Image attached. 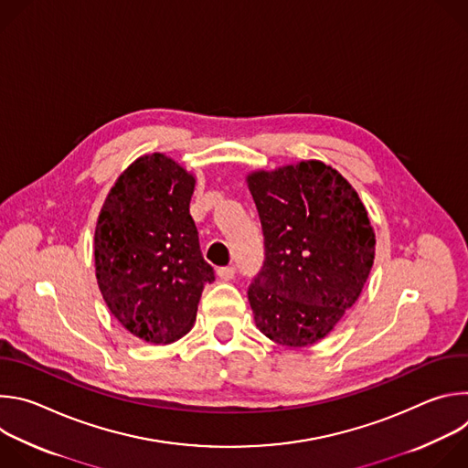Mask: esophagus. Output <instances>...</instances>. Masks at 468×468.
Instances as JSON below:
<instances>
[{
    "label": "esophagus",
    "instance_id": "34e87169",
    "mask_svg": "<svg viewBox=\"0 0 468 468\" xmlns=\"http://www.w3.org/2000/svg\"><path fill=\"white\" fill-rule=\"evenodd\" d=\"M217 276L222 280V282H229L235 278V266H222V269L217 271Z\"/></svg>",
    "mask_w": 468,
    "mask_h": 468
}]
</instances>
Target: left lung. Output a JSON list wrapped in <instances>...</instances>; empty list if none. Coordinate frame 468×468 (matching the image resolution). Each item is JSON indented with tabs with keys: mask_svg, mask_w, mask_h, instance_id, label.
Returning <instances> with one entry per match:
<instances>
[{
	"mask_svg": "<svg viewBox=\"0 0 468 468\" xmlns=\"http://www.w3.org/2000/svg\"><path fill=\"white\" fill-rule=\"evenodd\" d=\"M248 188L264 233V266L248 291L255 325L271 341H322L368 280L376 233L356 188L322 161L253 170Z\"/></svg>",
	"mask_w": 468,
	"mask_h": 468,
	"instance_id": "obj_1",
	"label": "left lung"
}]
</instances>
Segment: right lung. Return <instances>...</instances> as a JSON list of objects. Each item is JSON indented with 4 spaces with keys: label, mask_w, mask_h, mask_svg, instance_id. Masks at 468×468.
<instances>
[{
    "label": "right lung",
    "mask_w": 468,
    "mask_h": 468,
    "mask_svg": "<svg viewBox=\"0 0 468 468\" xmlns=\"http://www.w3.org/2000/svg\"><path fill=\"white\" fill-rule=\"evenodd\" d=\"M196 177L165 154L133 161L111 186L94 233L100 292L137 339L172 345L192 329L215 272L190 217Z\"/></svg>",
    "instance_id": "1"
}]
</instances>
